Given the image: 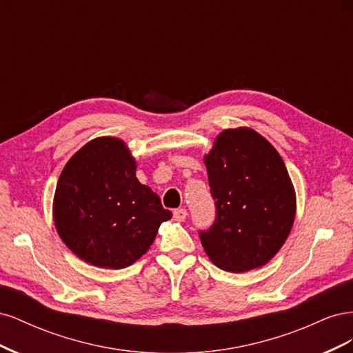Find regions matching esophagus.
Instances as JSON below:
<instances>
[{"label":"esophagus","mask_w":353,"mask_h":353,"mask_svg":"<svg viewBox=\"0 0 353 353\" xmlns=\"http://www.w3.org/2000/svg\"><path fill=\"white\" fill-rule=\"evenodd\" d=\"M187 218V210L183 208V209H176L174 212V219L178 221V222H183L184 219Z\"/></svg>","instance_id":"1"}]
</instances>
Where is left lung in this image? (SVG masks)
Listing matches in <instances>:
<instances>
[{"mask_svg":"<svg viewBox=\"0 0 353 353\" xmlns=\"http://www.w3.org/2000/svg\"><path fill=\"white\" fill-rule=\"evenodd\" d=\"M203 162L216 219L200 240L209 259L228 272L261 268L292 231L296 193L281 156L252 128L222 131Z\"/></svg>","mask_w":353,"mask_h":353,"instance_id":"obj_1","label":"left lung"}]
</instances>
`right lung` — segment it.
<instances>
[{
    "instance_id": "1",
    "label": "right lung",
    "mask_w": 353,
    "mask_h": 353,
    "mask_svg": "<svg viewBox=\"0 0 353 353\" xmlns=\"http://www.w3.org/2000/svg\"><path fill=\"white\" fill-rule=\"evenodd\" d=\"M135 170V157L116 137L94 138L63 168L52 218L63 243L83 262L126 268L150 249L160 223L172 218Z\"/></svg>"
}]
</instances>
